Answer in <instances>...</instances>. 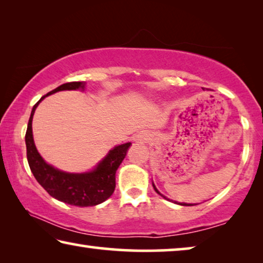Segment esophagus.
<instances>
[{"label":"esophagus","instance_id":"obj_1","mask_svg":"<svg viewBox=\"0 0 263 263\" xmlns=\"http://www.w3.org/2000/svg\"><path fill=\"white\" fill-rule=\"evenodd\" d=\"M148 138H149V135L147 132H141V133H139V135L136 136V140L140 141V142H144L146 140H148Z\"/></svg>","mask_w":263,"mask_h":263}]
</instances>
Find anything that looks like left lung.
<instances>
[{
	"mask_svg": "<svg viewBox=\"0 0 263 263\" xmlns=\"http://www.w3.org/2000/svg\"><path fill=\"white\" fill-rule=\"evenodd\" d=\"M153 186H154V184H153ZM154 190H155V191H157V193H158L159 195H161V194H160V193H159V191L157 190V188H155V186H154ZM161 196H162V195H161ZM162 197H164V196H162ZM164 198H166V197H164ZM179 204H180V203H179ZM181 205H184V206H191V205H194V204H186V203H181Z\"/></svg>",
	"mask_w": 263,
	"mask_h": 263,
	"instance_id": "obj_1",
	"label": "left lung"
}]
</instances>
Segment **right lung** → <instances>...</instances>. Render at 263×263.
<instances>
[{
    "label": "right lung",
    "mask_w": 263,
    "mask_h": 263,
    "mask_svg": "<svg viewBox=\"0 0 263 263\" xmlns=\"http://www.w3.org/2000/svg\"><path fill=\"white\" fill-rule=\"evenodd\" d=\"M83 87L84 82L61 84L60 87L47 92L33 105L25 133L26 157H28L29 166L35 180L52 197L75 206H94L104 202L114 194L116 172L125 158L131 142L116 146L92 172L84 173V174H69V173L58 171L44 161L35 148L32 137V117L39 102L57 91L75 90L79 88L83 89Z\"/></svg>",
    "instance_id": "right-lung-1"
}]
</instances>
